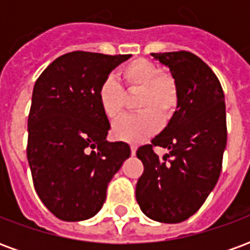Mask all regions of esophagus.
I'll return each instance as SVG.
<instances>
[{"instance_id": "1", "label": "esophagus", "mask_w": 250, "mask_h": 250, "mask_svg": "<svg viewBox=\"0 0 250 250\" xmlns=\"http://www.w3.org/2000/svg\"><path fill=\"white\" fill-rule=\"evenodd\" d=\"M131 154H132V155H135L136 154V146H134V145L131 146Z\"/></svg>"}]
</instances>
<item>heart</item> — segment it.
Wrapping results in <instances>:
<instances>
[{
  "label": "heart",
  "mask_w": 250,
  "mask_h": 250,
  "mask_svg": "<svg viewBox=\"0 0 250 250\" xmlns=\"http://www.w3.org/2000/svg\"><path fill=\"white\" fill-rule=\"evenodd\" d=\"M120 76L128 92H139L136 108L142 111L118 120L112 132L120 141L138 143L159 130L161 118L165 120L171 118L178 105V84L170 73L162 72L155 62L142 57L125 64ZM98 100L108 119H118L123 114L125 93L112 76H107L100 83Z\"/></svg>",
  "instance_id": "obj_1"
}]
</instances>
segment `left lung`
<instances>
[{"label": "left lung", "instance_id": "1", "mask_svg": "<svg viewBox=\"0 0 250 250\" xmlns=\"http://www.w3.org/2000/svg\"><path fill=\"white\" fill-rule=\"evenodd\" d=\"M151 56L170 68L179 99L167 127L136 151L145 167L136 201L148 218L177 224L204 205L220 178L228 139L225 95L214 72L193 53ZM155 146L167 148L169 154L161 160L153 152Z\"/></svg>", "mask_w": 250, "mask_h": 250}]
</instances>
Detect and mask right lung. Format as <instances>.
<instances>
[{
    "label": "right lung",
    "mask_w": 250,
    "mask_h": 250,
    "mask_svg": "<svg viewBox=\"0 0 250 250\" xmlns=\"http://www.w3.org/2000/svg\"><path fill=\"white\" fill-rule=\"evenodd\" d=\"M130 57L69 52L36 80L26 157L36 191L60 220L96 214L109 181L130 158L127 143L105 139L111 125L98 100L100 83Z\"/></svg>",
    "instance_id": "1"
}]
</instances>
